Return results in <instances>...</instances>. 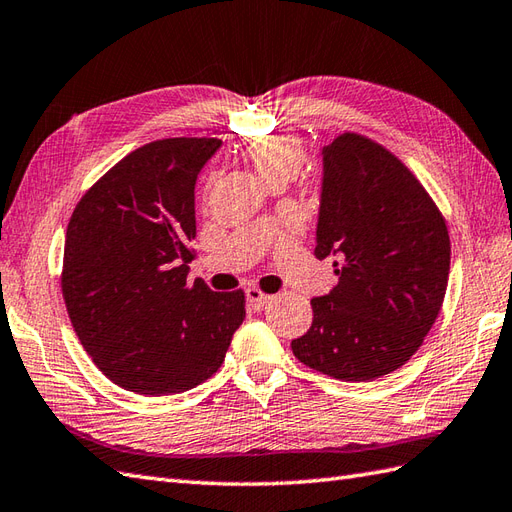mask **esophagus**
<instances>
[{
    "mask_svg": "<svg viewBox=\"0 0 512 512\" xmlns=\"http://www.w3.org/2000/svg\"><path fill=\"white\" fill-rule=\"evenodd\" d=\"M270 301H272V296H270V294H264L259 288H248V290H246V303H248V307H251V310H255V312L264 310V307H266Z\"/></svg>",
    "mask_w": 512,
    "mask_h": 512,
    "instance_id": "1",
    "label": "esophagus"
}]
</instances>
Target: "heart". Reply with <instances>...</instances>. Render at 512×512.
I'll return each instance as SVG.
<instances>
[{"instance_id": "obj_1", "label": "heart", "mask_w": 512, "mask_h": 512, "mask_svg": "<svg viewBox=\"0 0 512 512\" xmlns=\"http://www.w3.org/2000/svg\"><path fill=\"white\" fill-rule=\"evenodd\" d=\"M246 159L268 185L290 178L301 170L305 150L299 137L279 133L251 141L246 146Z\"/></svg>"}]
</instances>
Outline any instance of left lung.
<instances>
[{
    "label": "left lung",
    "mask_w": 512,
    "mask_h": 512,
    "mask_svg": "<svg viewBox=\"0 0 512 512\" xmlns=\"http://www.w3.org/2000/svg\"><path fill=\"white\" fill-rule=\"evenodd\" d=\"M314 255L338 259V283L312 299L296 358L342 382L397 371L432 329L449 277L447 224L425 187L384 146L336 137L323 148Z\"/></svg>",
    "instance_id": "1"
}]
</instances>
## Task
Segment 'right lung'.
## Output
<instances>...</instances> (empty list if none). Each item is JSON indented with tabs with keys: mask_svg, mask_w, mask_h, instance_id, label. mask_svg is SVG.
Segmentation results:
<instances>
[{
	"mask_svg": "<svg viewBox=\"0 0 512 512\" xmlns=\"http://www.w3.org/2000/svg\"><path fill=\"white\" fill-rule=\"evenodd\" d=\"M220 139L141 146L80 198L65 235L63 296L95 366L137 395H174L218 371L244 292L187 281L196 178Z\"/></svg>",
	"mask_w": 512,
	"mask_h": 512,
	"instance_id": "obj_1",
	"label": "right lung"
}]
</instances>
